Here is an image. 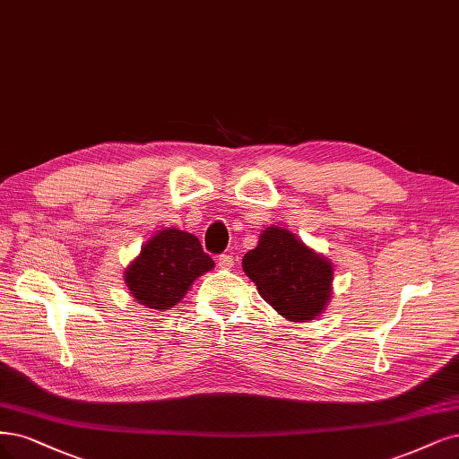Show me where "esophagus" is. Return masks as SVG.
Masks as SVG:
<instances>
[{"mask_svg":"<svg viewBox=\"0 0 459 459\" xmlns=\"http://www.w3.org/2000/svg\"><path fill=\"white\" fill-rule=\"evenodd\" d=\"M218 265L222 267V270H231L233 267V256L231 255H222L218 258Z\"/></svg>","mask_w":459,"mask_h":459,"instance_id":"obj_1","label":"esophagus"}]
</instances>
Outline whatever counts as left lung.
<instances>
[{
  "label": "left lung",
  "mask_w": 459,
  "mask_h": 459,
  "mask_svg": "<svg viewBox=\"0 0 459 459\" xmlns=\"http://www.w3.org/2000/svg\"><path fill=\"white\" fill-rule=\"evenodd\" d=\"M243 270L265 302L289 321L315 319L330 299L332 262L284 228L262 231L256 248L243 258Z\"/></svg>",
  "instance_id": "1"
}]
</instances>
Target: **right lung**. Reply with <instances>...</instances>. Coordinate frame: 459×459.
Returning <instances> with one entry per match:
<instances>
[{
	"label": "right lung",
	"instance_id": "add662e5",
	"mask_svg": "<svg viewBox=\"0 0 459 459\" xmlns=\"http://www.w3.org/2000/svg\"><path fill=\"white\" fill-rule=\"evenodd\" d=\"M212 267L214 260L204 255L195 235L167 228L142 247L125 270V282L138 304L169 309L180 302L199 275Z\"/></svg>",
	"mask_w": 459,
	"mask_h": 459
}]
</instances>
